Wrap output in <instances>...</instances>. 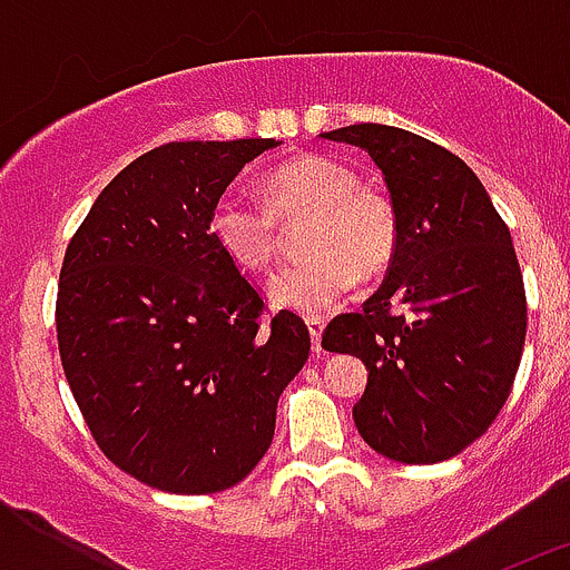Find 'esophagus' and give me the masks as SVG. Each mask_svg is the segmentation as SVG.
<instances>
[{"mask_svg": "<svg viewBox=\"0 0 570 570\" xmlns=\"http://www.w3.org/2000/svg\"><path fill=\"white\" fill-rule=\"evenodd\" d=\"M308 331H311V342H314V354H322V331H325V322L322 320H308Z\"/></svg>", "mask_w": 570, "mask_h": 570, "instance_id": "obj_1", "label": "esophagus"}]
</instances>
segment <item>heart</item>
<instances>
[{
	"label": "heart",
	"mask_w": 570,
	"mask_h": 570,
	"mask_svg": "<svg viewBox=\"0 0 570 570\" xmlns=\"http://www.w3.org/2000/svg\"><path fill=\"white\" fill-rule=\"evenodd\" d=\"M268 205L228 190L210 210V236L239 268L262 271L282 245L279 219L311 216L294 262L271 279V299L305 316H325L356 288L360 274L376 276L400 245V216L387 196L362 188L347 165L328 156H296L265 179Z\"/></svg>",
	"instance_id": "1"
}]
</instances>
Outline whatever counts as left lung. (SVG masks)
<instances>
[{"instance_id":"1","label":"left lung","mask_w":570,"mask_h":570,"mask_svg":"<svg viewBox=\"0 0 570 570\" xmlns=\"http://www.w3.org/2000/svg\"><path fill=\"white\" fill-rule=\"evenodd\" d=\"M374 159L400 216V245L360 314L322 345L360 356V436L405 465L451 460L480 440L511 394L525 345V285L511 230L460 156L391 125L320 134Z\"/></svg>"}]
</instances>
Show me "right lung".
Segmentation results:
<instances>
[{
	"instance_id": "obj_1",
	"label": "right lung",
	"mask_w": 570,
	"mask_h": 570,
	"mask_svg": "<svg viewBox=\"0 0 570 570\" xmlns=\"http://www.w3.org/2000/svg\"><path fill=\"white\" fill-rule=\"evenodd\" d=\"M276 139L168 142L110 179L65 250L57 340L102 454L168 493L234 488L271 448L311 351L210 236V210Z\"/></svg>"
}]
</instances>
